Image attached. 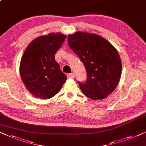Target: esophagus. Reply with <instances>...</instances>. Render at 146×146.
<instances>
[{
  "mask_svg": "<svg viewBox=\"0 0 146 146\" xmlns=\"http://www.w3.org/2000/svg\"><path fill=\"white\" fill-rule=\"evenodd\" d=\"M67 77L68 78H71V79H73L75 77V75L73 73H70V74H67Z\"/></svg>",
  "mask_w": 146,
  "mask_h": 146,
  "instance_id": "esophagus-1",
  "label": "esophagus"
}]
</instances>
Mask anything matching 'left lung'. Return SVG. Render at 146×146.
<instances>
[{
    "instance_id": "left-lung-1",
    "label": "left lung",
    "mask_w": 146,
    "mask_h": 146,
    "mask_svg": "<svg viewBox=\"0 0 146 146\" xmlns=\"http://www.w3.org/2000/svg\"><path fill=\"white\" fill-rule=\"evenodd\" d=\"M71 50L87 71V80L79 83L82 93L92 100L104 99L116 89L122 73L118 52L106 39L97 34L77 32L67 37Z\"/></svg>"
}]
</instances>
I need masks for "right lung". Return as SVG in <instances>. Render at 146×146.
<instances>
[{
    "instance_id": "right-lung-1",
    "label": "right lung",
    "mask_w": 146,
    "mask_h": 146,
    "mask_svg": "<svg viewBox=\"0 0 146 146\" xmlns=\"http://www.w3.org/2000/svg\"><path fill=\"white\" fill-rule=\"evenodd\" d=\"M66 37L61 33L40 36L24 51L20 64V77L26 89L36 97H53L66 81L67 77L55 59V53Z\"/></svg>"
}]
</instances>
